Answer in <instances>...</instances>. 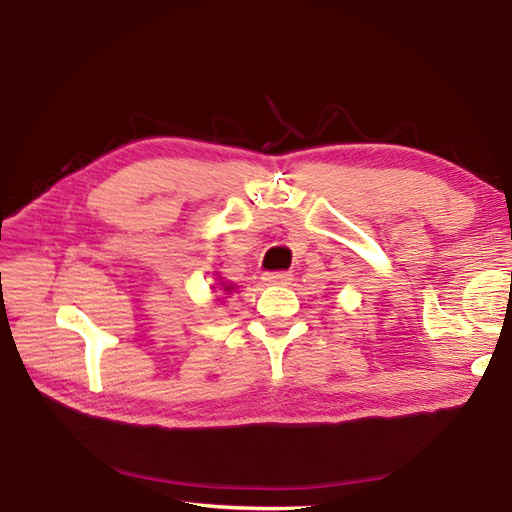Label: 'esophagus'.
<instances>
[{"mask_svg": "<svg viewBox=\"0 0 512 512\" xmlns=\"http://www.w3.org/2000/svg\"><path fill=\"white\" fill-rule=\"evenodd\" d=\"M292 280V275L288 271H273V273H265L262 275V282L267 286H288Z\"/></svg>", "mask_w": 512, "mask_h": 512, "instance_id": "esophagus-1", "label": "esophagus"}]
</instances>
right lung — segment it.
I'll return each mask as SVG.
<instances>
[{"label": "right lung", "instance_id": "right-lung-1", "mask_svg": "<svg viewBox=\"0 0 512 512\" xmlns=\"http://www.w3.org/2000/svg\"><path fill=\"white\" fill-rule=\"evenodd\" d=\"M220 280H222V277H220ZM213 288H218L222 294H230L232 290H235V284H220V286H213Z\"/></svg>", "mask_w": 512, "mask_h": 512}]
</instances>
